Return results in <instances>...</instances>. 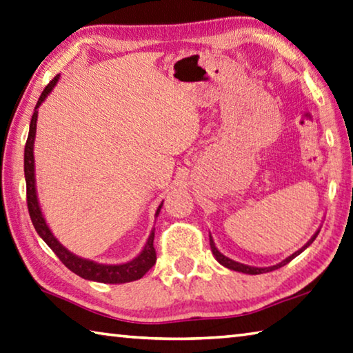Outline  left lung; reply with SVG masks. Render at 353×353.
Listing matches in <instances>:
<instances>
[{"instance_id": "1", "label": "left lung", "mask_w": 353, "mask_h": 353, "mask_svg": "<svg viewBox=\"0 0 353 353\" xmlns=\"http://www.w3.org/2000/svg\"><path fill=\"white\" fill-rule=\"evenodd\" d=\"M319 230H321V228H318L316 232H315V234H313L312 238H310L309 241H307L305 245L301 247V248L298 250V252H294L293 254L288 256V258H285L284 261H281L279 264H274V265H270V267H253V265L241 264V262H236V261H233V259L227 258L225 254H222V253L219 252V250H217V247H216V243H214L213 238H211V234H210V247H211V252H213V256L216 258V261L219 262L221 265L227 267V268H230V270H234V272H241V273H247V274H261V273H268V272H272V270H276V268H279V267H283V265L288 264V262H290L293 258H296L298 254L303 253L304 250H305L307 247H309L313 241H315V238H316L318 233H319Z\"/></svg>"}]
</instances>
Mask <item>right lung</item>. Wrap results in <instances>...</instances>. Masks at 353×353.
<instances>
[{
  "label": "right lung",
  "instance_id": "right-lung-1",
  "mask_svg": "<svg viewBox=\"0 0 353 353\" xmlns=\"http://www.w3.org/2000/svg\"><path fill=\"white\" fill-rule=\"evenodd\" d=\"M59 80H60V74L57 75L46 88H44L40 99H38V103L34 110V115H32V120H30L28 142H26V148H24V177H26V188H28V208H29L32 223H34L38 236H40V238L50 247V250L59 256V259L63 262V264H65L70 272L79 274L80 278L88 279V281H95V283H103V284H125V283H131V281H137L156 264V250H154V245H152V242H154L156 228L151 230L148 241H146L142 252H140L132 261H128L125 264H100V262L77 256L75 253L70 252V250H68L59 239L55 238L52 230L49 228L46 219H44V214L40 207V201H38V194H37L34 143H35V134H37L38 108H40L43 101L48 99V95L54 91V88L57 86ZM162 205H163V201L159 205V208L156 211V217L159 216L160 210H162Z\"/></svg>",
  "mask_w": 353,
  "mask_h": 353
}]
</instances>
